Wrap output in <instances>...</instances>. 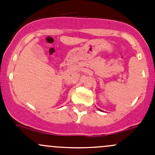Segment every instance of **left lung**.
I'll use <instances>...</instances> for the list:
<instances>
[{"label":"left lung","instance_id":"8db88e82","mask_svg":"<svg viewBox=\"0 0 155 155\" xmlns=\"http://www.w3.org/2000/svg\"><path fill=\"white\" fill-rule=\"evenodd\" d=\"M99 110H101V109H99Z\"/></svg>","mask_w":155,"mask_h":155}]
</instances>
